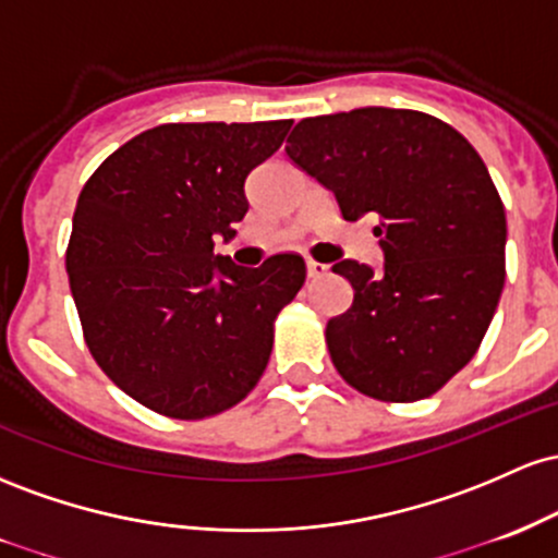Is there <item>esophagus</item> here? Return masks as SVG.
<instances>
[{"label":"esophagus","mask_w":558,"mask_h":558,"mask_svg":"<svg viewBox=\"0 0 558 558\" xmlns=\"http://www.w3.org/2000/svg\"><path fill=\"white\" fill-rule=\"evenodd\" d=\"M305 268H308V277L311 279H318V277H324V274H327L329 266H324V263L308 258V260H305Z\"/></svg>","instance_id":"1"}]
</instances>
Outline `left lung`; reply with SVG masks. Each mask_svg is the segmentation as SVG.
Returning a JSON list of instances; mask_svg holds the SVG:
<instances>
[{
  "label": "left lung",
  "instance_id": "8db88e82",
  "mask_svg": "<svg viewBox=\"0 0 558 558\" xmlns=\"http://www.w3.org/2000/svg\"><path fill=\"white\" fill-rule=\"evenodd\" d=\"M287 155L335 195L345 221L372 216L385 266L340 260L353 305L329 318L337 372L368 398L411 403L472 361L506 279V213L477 149L418 110L303 118Z\"/></svg>",
  "mask_w": 558,
  "mask_h": 558
}]
</instances>
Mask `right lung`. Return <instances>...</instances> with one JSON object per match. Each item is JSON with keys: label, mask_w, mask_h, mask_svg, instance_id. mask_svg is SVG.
Returning <instances> with one entry per match:
<instances>
[{"label": "right lung", "mask_w": 558, "mask_h": 558, "mask_svg": "<svg viewBox=\"0 0 558 558\" xmlns=\"http://www.w3.org/2000/svg\"><path fill=\"white\" fill-rule=\"evenodd\" d=\"M292 121L162 123L118 147L81 190L68 281L94 361L126 396L205 418L258 385L274 322L305 281L279 253L258 268L216 255L247 213V173Z\"/></svg>", "instance_id": "right-lung-1"}]
</instances>
